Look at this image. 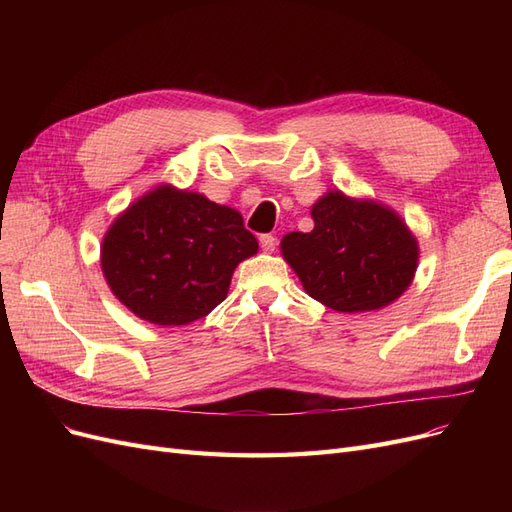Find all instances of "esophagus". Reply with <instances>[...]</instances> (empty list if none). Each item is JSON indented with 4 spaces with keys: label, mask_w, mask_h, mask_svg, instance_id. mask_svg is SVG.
<instances>
[{
    "label": "esophagus",
    "mask_w": 512,
    "mask_h": 512,
    "mask_svg": "<svg viewBox=\"0 0 512 512\" xmlns=\"http://www.w3.org/2000/svg\"><path fill=\"white\" fill-rule=\"evenodd\" d=\"M260 247H262V250H265V252H275V247H277V239L273 237V235H262L260 237Z\"/></svg>",
    "instance_id": "1"
}]
</instances>
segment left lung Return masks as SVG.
Here are the masks:
<instances>
[{
	"label": "left lung",
	"mask_w": 512,
	"mask_h": 512,
	"mask_svg": "<svg viewBox=\"0 0 512 512\" xmlns=\"http://www.w3.org/2000/svg\"><path fill=\"white\" fill-rule=\"evenodd\" d=\"M312 220L314 230L288 232L280 243L309 297L359 314L391 305L410 288L421 250L395 209L329 190L312 205Z\"/></svg>",
	"instance_id": "left-lung-1"
}]
</instances>
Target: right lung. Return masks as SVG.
<instances>
[{"instance_id":"right-lung-1","label":"right lung","mask_w":512,"mask_h":512,"mask_svg":"<svg viewBox=\"0 0 512 512\" xmlns=\"http://www.w3.org/2000/svg\"><path fill=\"white\" fill-rule=\"evenodd\" d=\"M256 252L258 241L237 209L160 183L108 226L100 267L134 316L183 327L226 299L237 265Z\"/></svg>"}]
</instances>
